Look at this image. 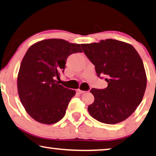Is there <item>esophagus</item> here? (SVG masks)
Here are the masks:
<instances>
[{
  "label": "esophagus",
  "mask_w": 156,
  "mask_h": 156,
  "mask_svg": "<svg viewBox=\"0 0 156 156\" xmlns=\"http://www.w3.org/2000/svg\"><path fill=\"white\" fill-rule=\"evenodd\" d=\"M77 91H78V93H80V94H83V93H85V91L82 90H80V89H78Z\"/></svg>",
  "instance_id": "34e87169"
}]
</instances>
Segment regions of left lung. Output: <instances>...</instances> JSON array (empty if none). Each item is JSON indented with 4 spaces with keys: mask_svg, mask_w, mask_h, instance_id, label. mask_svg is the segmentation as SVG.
<instances>
[{
    "mask_svg": "<svg viewBox=\"0 0 156 156\" xmlns=\"http://www.w3.org/2000/svg\"><path fill=\"white\" fill-rule=\"evenodd\" d=\"M83 51L95 65L97 75H105L107 87L92 88L95 100L87 107L90 115L108 124L122 122L141 102L147 78L144 63L134 47L124 41L107 39L82 44Z\"/></svg>",
    "mask_w": 156,
    "mask_h": 156,
    "instance_id": "obj_1",
    "label": "left lung"
}]
</instances>
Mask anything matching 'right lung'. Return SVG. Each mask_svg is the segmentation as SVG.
I'll list each match as a JSON object with an SVG mask.
<instances>
[{
	"instance_id": "add662e5",
	"label": "right lung",
	"mask_w": 156,
	"mask_h": 156,
	"mask_svg": "<svg viewBox=\"0 0 156 156\" xmlns=\"http://www.w3.org/2000/svg\"><path fill=\"white\" fill-rule=\"evenodd\" d=\"M79 44L61 39L39 41L30 47L17 75L20 100L28 115L41 124H55L66 114L76 90L57 83L70 54L82 52Z\"/></svg>"
}]
</instances>
